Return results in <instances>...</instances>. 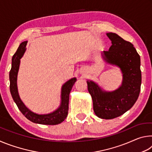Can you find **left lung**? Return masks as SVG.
I'll list each match as a JSON object with an SVG mask.
<instances>
[{"label": "left lung", "mask_w": 152, "mask_h": 152, "mask_svg": "<svg viewBox=\"0 0 152 152\" xmlns=\"http://www.w3.org/2000/svg\"><path fill=\"white\" fill-rule=\"evenodd\" d=\"M107 35L112 45L109 50L103 51L102 58L107 63L121 68V86L114 91L106 92L93 81L87 80V84L95 114L101 119H111L124 114L137 101L141 84V61L132 43L116 33H108Z\"/></svg>", "instance_id": "8db88e82"}]
</instances>
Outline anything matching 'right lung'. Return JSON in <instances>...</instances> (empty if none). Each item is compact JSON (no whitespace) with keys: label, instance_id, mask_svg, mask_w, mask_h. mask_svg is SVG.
<instances>
[{"label":"right lung","instance_id":"right-lung-1","mask_svg":"<svg viewBox=\"0 0 152 152\" xmlns=\"http://www.w3.org/2000/svg\"><path fill=\"white\" fill-rule=\"evenodd\" d=\"M27 41L22 42L12 58V67L9 72L10 91L12 99L20 111L31 121L43 125H58L63 122L68 116L69 96L73 85L76 81V78H71L67 81L61 87V104L58 109L53 113L45 115H39L27 109L20 100L17 89V74L20 66V59L23 57L26 50Z\"/></svg>","mask_w":152,"mask_h":152}]
</instances>
